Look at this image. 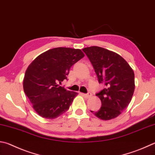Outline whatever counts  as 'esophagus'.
I'll return each mask as SVG.
<instances>
[{
  "label": "esophagus",
  "mask_w": 155,
  "mask_h": 155,
  "mask_svg": "<svg viewBox=\"0 0 155 155\" xmlns=\"http://www.w3.org/2000/svg\"><path fill=\"white\" fill-rule=\"evenodd\" d=\"M82 95H83V96L84 97H85V98H89V97H91V95H92V94H91V93H87V94H82Z\"/></svg>",
  "instance_id": "34e87169"
}]
</instances>
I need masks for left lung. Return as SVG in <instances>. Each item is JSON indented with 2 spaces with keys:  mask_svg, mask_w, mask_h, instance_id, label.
I'll list each match as a JSON object with an SVG mask.
<instances>
[{
  "mask_svg": "<svg viewBox=\"0 0 155 155\" xmlns=\"http://www.w3.org/2000/svg\"><path fill=\"white\" fill-rule=\"evenodd\" d=\"M94 66L100 83L105 88L95 95L102 106L91 111L100 119L108 120L117 117L130 103L135 89L134 70L121 56L102 47L84 48Z\"/></svg>",
  "mask_w": 155,
  "mask_h": 155,
  "instance_id": "obj_1",
  "label": "left lung"
}]
</instances>
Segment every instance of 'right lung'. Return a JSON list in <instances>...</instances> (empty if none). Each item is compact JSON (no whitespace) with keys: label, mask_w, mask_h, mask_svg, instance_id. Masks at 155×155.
Masks as SVG:
<instances>
[{"label":"right lung","mask_w":155,"mask_h":155,"mask_svg":"<svg viewBox=\"0 0 155 155\" xmlns=\"http://www.w3.org/2000/svg\"><path fill=\"white\" fill-rule=\"evenodd\" d=\"M85 54L81 49L57 47L41 53L28 67L23 87L38 115L53 119L66 112L77 93L59 85Z\"/></svg>","instance_id":"add662e5"}]
</instances>
